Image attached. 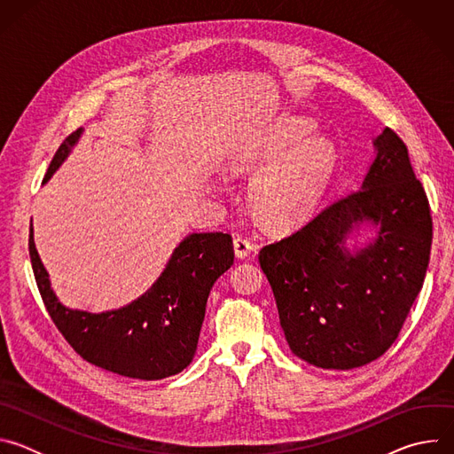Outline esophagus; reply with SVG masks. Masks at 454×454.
<instances>
[{
    "instance_id": "1",
    "label": "esophagus",
    "mask_w": 454,
    "mask_h": 454,
    "mask_svg": "<svg viewBox=\"0 0 454 454\" xmlns=\"http://www.w3.org/2000/svg\"><path fill=\"white\" fill-rule=\"evenodd\" d=\"M233 247H235L237 258H246V256H249L251 251H253V244H251L246 237H242V235H239V237L233 239Z\"/></svg>"
}]
</instances>
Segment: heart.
<instances>
[{
  "mask_svg": "<svg viewBox=\"0 0 454 454\" xmlns=\"http://www.w3.org/2000/svg\"><path fill=\"white\" fill-rule=\"evenodd\" d=\"M301 114L280 116L231 161L233 172L266 167L249 184L253 210L273 226L305 219L325 196L336 170V147Z\"/></svg>",
  "mask_w": 454,
  "mask_h": 454,
  "instance_id": "1",
  "label": "heart"
}]
</instances>
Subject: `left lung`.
<instances>
[{
    "instance_id": "1",
    "label": "left lung",
    "mask_w": 454,
    "mask_h": 454,
    "mask_svg": "<svg viewBox=\"0 0 454 454\" xmlns=\"http://www.w3.org/2000/svg\"><path fill=\"white\" fill-rule=\"evenodd\" d=\"M372 144L357 192L258 253L289 348L317 368H359L390 348L429 264V203L408 149L387 127Z\"/></svg>"
}]
</instances>
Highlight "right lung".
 <instances>
[{"label": "right lung", "instance_id": "right-lung-1", "mask_svg": "<svg viewBox=\"0 0 454 454\" xmlns=\"http://www.w3.org/2000/svg\"><path fill=\"white\" fill-rule=\"evenodd\" d=\"M84 129L64 140L43 184L79 144ZM30 262L43 301L67 341L91 364L142 380L183 372L196 356L207 301L215 280L233 264L228 233H188L172 251L158 280L118 309L90 312L64 305L41 261L30 224Z\"/></svg>", "mask_w": 454, "mask_h": 454}]
</instances>
